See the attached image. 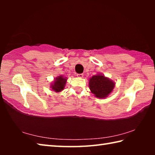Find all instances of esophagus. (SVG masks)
Listing matches in <instances>:
<instances>
[{"label": "esophagus", "mask_w": 155, "mask_h": 155, "mask_svg": "<svg viewBox=\"0 0 155 155\" xmlns=\"http://www.w3.org/2000/svg\"><path fill=\"white\" fill-rule=\"evenodd\" d=\"M77 76L79 78H82V77H83V74H77Z\"/></svg>", "instance_id": "obj_1"}]
</instances>
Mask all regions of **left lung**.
Instances as JSON below:
<instances>
[{
  "mask_svg": "<svg viewBox=\"0 0 155 155\" xmlns=\"http://www.w3.org/2000/svg\"><path fill=\"white\" fill-rule=\"evenodd\" d=\"M90 89L96 97L99 98H103L109 95L114 90L115 84L108 78L103 75L93 76L90 78Z\"/></svg>",
  "mask_w": 155,
  "mask_h": 155,
  "instance_id": "obj_1",
  "label": "left lung"
}]
</instances>
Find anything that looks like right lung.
Returning a JSON list of instances; mask_svg holds the SVG:
<instances>
[{
  "mask_svg": "<svg viewBox=\"0 0 155 155\" xmlns=\"http://www.w3.org/2000/svg\"><path fill=\"white\" fill-rule=\"evenodd\" d=\"M67 79L63 77H58L55 78L53 84H52L51 87L54 91L56 92H59L62 91L65 87V83H66Z\"/></svg>",
  "mask_w": 155,
  "mask_h": 155,
  "instance_id": "obj_1",
  "label": "right lung"
}]
</instances>
